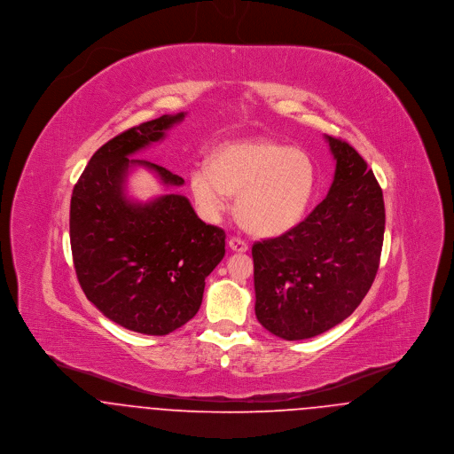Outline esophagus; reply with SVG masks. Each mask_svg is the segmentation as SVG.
<instances>
[{"label":"esophagus","instance_id":"1","mask_svg":"<svg viewBox=\"0 0 454 454\" xmlns=\"http://www.w3.org/2000/svg\"><path fill=\"white\" fill-rule=\"evenodd\" d=\"M229 248H231L232 252L245 254V252H248V243L243 241V239H239V238H231V239H229Z\"/></svg>","mask_w":454,"mask_h":454}]
</instances>
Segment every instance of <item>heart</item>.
I'll use <instances>...</instances> for the list:
<instances>
[{
  "label": "heart",
  "mask_w": 454,
  "mask_h": 454,
  "mask_svg": "<svg viewBox=\"0 0 454 454\" xmlns=\"http://www.w3.org/2000/svg\"><path fill=\"white\" fill-rule=\"evenodd\" d=\"M191 192L206 218H216L236 195L234 215L255 236H279L304 216L317 187V166L302 148L259 137L218 146L195 166Z\"/></svg>",
  "instance_id": "b5f03b06"
}]
</instances>
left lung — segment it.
<instances>
[{
  "label": "left lung",
  "mask_w": 454,
  "mask_h": 454,
  "mask_svg": "<svg viewBox=\"0 0 454 454\" xmlns=\"http://www.w3.org/2000/svg\"><path fill=\"white\" fill-rule=\"evenodd\" d=\"M325 137L335 159L328 194L294 229L252 248L257 320L286 340L346 320L372 286L383 250L385 200L372 169L349 143Z\"/></svg>",
  "instance_id": "1"
}]
</instances>
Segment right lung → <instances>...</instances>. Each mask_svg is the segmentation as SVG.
<instances>
[{
    "instance_id": "add662e5",
    "label": "right lung",
    "mask_w": 454,
    "mask_h": 454,
    "mask_svg": "<svg viewBox=\"0 0 454 454\" xmlns=\"http://www.w3.org/2000/svg\"><path fill=\"white\" fill-rule=\"evenodd\" d=\"M184 117L162 115L105 143L71 195L69 241L83 294L112 322L146 335H166L194 318L204 279L225 255V232L206 225L185 195L137 202L126 194L136 166L166 187L184 185L159 164L129 159Z\"/></svg>"
}]
</instances>
